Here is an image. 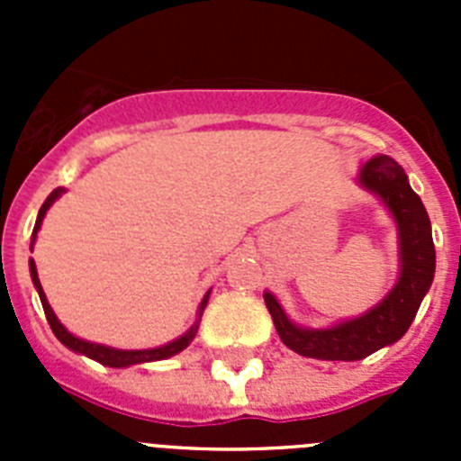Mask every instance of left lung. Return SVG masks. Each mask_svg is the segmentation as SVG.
Segmentation results:
<instances>
[{
	"instance_id": "left-lung-1",
	"label": "left lung",
	"mask_w": 461,
	"mask_h": 461,
	"mask_svg": "<svg viewBox=\"0 0 461 461\" xmlns=\"http://www.w3.org/2000/svg\"><path fill=\"white\" fill-rule=\"evenodd\" d=\"M357 182L376 194L393 214L399 235L402 270L393 291L376 307L362 316L330 328H303L288 319L272 293H263L281 341L304 357L316 360H362L374 351L399 341L413 323L427 295L437 267V251L431 240V223L420 195L409 185L404 168L394 158L374 157L362 166Z\"/></svg>"
}]
</instances>
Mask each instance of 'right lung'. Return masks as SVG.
<instances>
[{
  "label": "right lung",
  "instance_id": "right-lung-1",
  "mask_svg": "<svg viewBox=\"0 0 461 461\" xmlns=\"http://www.w3.org/2000/svg\"><path fill=\"white\" fill-rule=\"evenodd\" d=\"M64 194V189L59 186V189L52 191L50 195L46 198V203L41 205L39 210V217H36V223H34V233H32V247H34L36 242V235H39V228L41 223H43V217H46V212L50 210L52 203L59 198V195ZM30 272H32V281H34L36 291H39V297H41V304H43V312H46V319L48 323H50L52 332H55V337L59 341H62L67 348H71V351L80 353V356H87L92 357V360L101 362V365H105V367H131V365H142V362H154V360H166V357L170 356H177L180 351H185L186 346L194 341L195 332H198V323H201V316H203V309L207 307V297H210V291H207V295L203 297L201 307H198V319H195V323L191 325L189 332H185L182 337H177V339H173L170 344H164L158 346V348H142V351H122V348H113V346H104V344H94V341H85V339H78L76 335H71L67 328H64L59 321H57L55 312H52V307L48 304L46 300V293H43V288H41V281H39V272H36V266L34 260H30Z\"/></svg>",
  "mask_w": 461,
  "mask_h": 461
}]
</instances>
